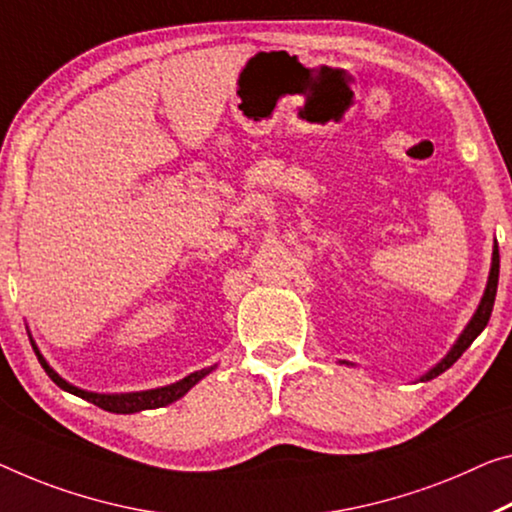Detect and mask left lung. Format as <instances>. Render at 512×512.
I'll return each instance as SVG.
<instances>
[{
    "label": "left lung",
    "mask_w": 512,
    "mask_h": 512,
    "mask_svg": "<svg viewBox=\"0 0 512 512\" xmlns=\"http://www.w3.org/2000/svg\"><path fill=\"white\" fill-rule=\"evenodd\" d=\"M497 283H499V247L494 245V256H492V270H490V281H487V288H485V295L481 300V306H478V311L474 313V318L467 325L465 332L458 338V343L453 345V350L448 352V355L439 361V364L432 368L430 373H426L421 377L423 382L432 380V377H437L439 373H444L446 368H451L455 361L462 357V352H465L471 343H474V338L483 332L487 327V320L492 316V306H494V297H497Z\"/></svg>",
    "instance_id": "left-lung-1"
}]
</instances>
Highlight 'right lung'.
Instances as JSON below:
<instances>
[{
    "instance_id": "right-lung-1",
    "label": "right lung",
    "mask_w": 512,
    "mask_h": 512,
    "mask_svg": "<svg viewBox=\"0 0 512 512\" xmlns=\"http://www.w3.org/2000/svg\"><path fill=\"white\" fill-rule=\"evenodd\" d=\"M36 357H38V361H41L45 373L50 375V380L57 384V387H61L68 393H75V396H80L84 400H89V403L98 405L100 410H107V412H114V414H132V412H141V410H155V407H164V405L174 403V400L183 398L185 393L201 380V377H206L212 371V368H203V371H196L192 375H187L185 380H180L176 384H169V387H162V389L139 391V393H112V396H107V393H91V391L73 387V384L61 380V377L54 373L50 366H47V361L41 357V352H38V350H36Z\"/></svg>"
}]
</instances>
